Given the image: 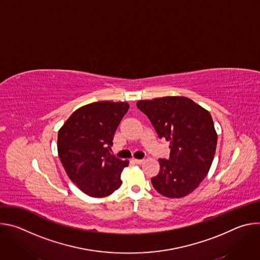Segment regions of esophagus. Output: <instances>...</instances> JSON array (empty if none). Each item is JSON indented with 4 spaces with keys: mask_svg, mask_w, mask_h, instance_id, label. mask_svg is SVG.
<instances>
[{
    "mask_svg": "<svg viewBox=\"0 0 260 260\" xmlns=\"http://www.w3.org/2000/svg\"><path fill=\"white\" fill-rule=\"evenodd\" d=\"M133 161H134L135 164H137V165H141V164L144 161V159H137V158H134Z\"/></svg>",
    "mask_w": 260,
    "mask_h": 260,
    "instance_id": "1",
    "label": "esophagus"
}]
</instances>
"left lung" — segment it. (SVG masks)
<instances>
[{"instance_id":"obj_1","label":"left lung","mask_w":260,"mask_h":260,"mask_svg":"<svg viewBox=\"0 0 260 260\" xmlns=\"http://www.w3.org/2000/svg\"><path fill=\"white\" fill-rule=\"evenodd\" d=\"M158 137L170 142V159H158L151 179L154 189L169 199L191 193L207 176L214 159L217 133L209 111L185 96H165L137 103Z\"/></svg>"}]
</instances>
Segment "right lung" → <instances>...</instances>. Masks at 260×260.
Returning a JSON list of instances; mask_svg holds the SVG:
<instances>
[{
	"label": "right lung",
	"instance_id": "right-lung-1",
	"mask_svg": "<svg viewBox=\"0 0 260 260\" xmlns=\"http://www.w3.org/2000/svg\"><path fill=\"white\" fill-rule=\"evenodd\" d=\"M126 102H95L74 112L58 131L57 151L71 181L85 194L104 198L117 190L128 166L111 154L117 126L127 112Z\"/></svg>",
	"mask_w": 260,
	"mask_h": 260
}]
</instances>
